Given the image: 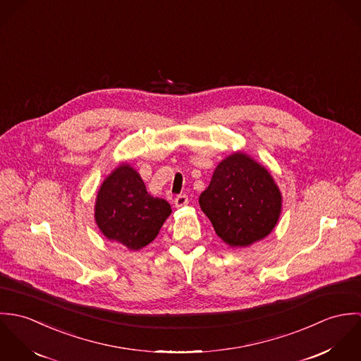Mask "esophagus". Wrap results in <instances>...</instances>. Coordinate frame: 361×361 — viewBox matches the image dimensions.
Segmentation results:
<instances>
[{"instance_id": "obj_1", "label": "esophagus", "mask_w": 361, "mask_h": 361, "mask_svg": "<svg viewBox=\"0 0 361 361\" xmlns=\"http://www.w3.org/2000/svg\"><path fill=\"white\" fill-rule=\"evenodd\" d=\"M188 203H189V199H188L186 195H179V196L175 197V207L176 208L188 206Z\"/></svg>"}]
</instances>
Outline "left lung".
<instances>
[{
	"label": "left lung",
	"instance_id": "1",
	"mask_svg": "<svg viewBox=\"0 0 361 361\" xmlns=\"http://www.w3.org/2000/svg\"><path fill=\"white\" fill-rule=\"evenodd\" d=\"M199 203L226 245L246 247L275 228L282 196L267 168L238 152L216 165Z\"/></svg>",
	"mask_w": 361,
	"mask_h": 361
}]
</instances>
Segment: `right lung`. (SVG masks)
Instances as JSON below:
<instances>
[{
	"instance_id": "obj_1",
	"label": "right lung",
	"mask_w": 361,
	"mask_h": 361,
	"mask_svg": "<svg viewBox=\"0 0 361 361\" xmlns=\"http://www.w3.org/2000/svg\"><path fill=\"white\" fill-rule=\"evenodd\" d=\"M171 212L168 202L147 193L143 179L129 164H121L105 178L94 207L104 236L135 252L154 240Z\"/></svg>"
}]
</instances>
